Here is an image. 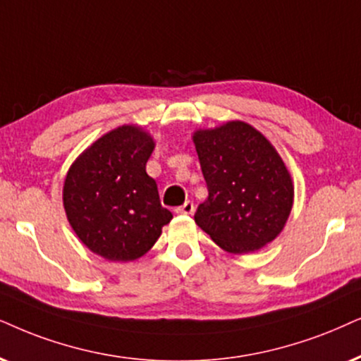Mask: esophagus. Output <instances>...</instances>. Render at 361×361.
Returning a JSON list of instances; mask_svg holds the SVG:
<instances>
[{"instance_id": "obj_1", "label": "esophagus", "mask_w": 361, "mask_h": 361, "mask_svg": "<svg viewBox=\"0 0 361 361\" xmlns=\"http://www.w3.org/2000/svg\"><path fill=\"white\" fill-rule=\"evenodd\" d=\"M176 213H181V214H193L195 213V203L193 202H185L181 207L176 208Z\"/></svg>"}]
</instances>
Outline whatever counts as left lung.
<instances>
[{"mask_svg":"<svg viewBox=\"0 0 361 361\" xmlns=\"http://www.w3.org/2000/svg\"><path fill=\"white\" fill-rule=\"evenodd\" d=\"M193 141L208 186L196 225L236 255L275 240L293 207V185L270 141L243 121L200 130Z\"/></svg>","mask_w":361,"mask_h":361,"instance_id":"left-lung-1","label":"left lung"}]
</instances>
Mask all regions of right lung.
Listing matches in <instances>:
<instances>
[{"mask_svg":"<svg viewBox=\"0 0 361 361\" xmlns=\"http://www.w3.org/2000/svg\"><path fill=\"white\" fill-rule=\"evenodd\" d=\"M154 143L125 125L94 141L73 163L63 188L68 221L93 253L111 262L143 257L173 218L147 173Z\"/></svg>","mask_w":361,"mask_h":361,"instance_id":"add662e5","label":"right lung"}]
</instances>
